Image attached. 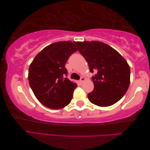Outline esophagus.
I'll return each mask as SVG.
<instances>
[{
    "mask_svg": "<svg viewBox=\"0 0 150 150\" xmlns=\"http://www.w3.org/2000/svg\"><path fill=\"white\" fill-rule=\"evenodd\" d=\"M84 80H85V78H84V77H82L81 78L80 80H79V82H80L81 84H82V82H83Z\"/></svg>",
    "mask_w": 150,
    "mask_h": 150,
    "instance_id": "esophagus-1",
    "label": "esophagus"
}]
</instances>
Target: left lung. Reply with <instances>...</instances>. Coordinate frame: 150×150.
Wrapping results in <instances>:
<instances>
[{
    "label": "left lung",
    "instance_id": "left-lung-1",
    "mask_svg": "<svg viewBox=\"0 0 150 150\" xmlns=\"http://www.w3.org/2000/svg\"><path fill=\"white\" fill-rule=\"evenodd\" d=\"M79 52L90 67L94 84L88 99L97 106L115 104L128 90L130 68L126 60L113 47L99 41L75 42Z\"/></svg>",
    "mask_w": 150,
    "mask_h": 150
}]
</instances>
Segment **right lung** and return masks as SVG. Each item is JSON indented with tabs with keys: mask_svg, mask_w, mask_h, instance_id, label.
Listing matches in <instances>:
<instances>
[{
	"mask_svg": "<svg viewBox=\"0 0 150 150\" xmlns=\"http://www.w3.org/2000/svg\"><path fill=\"white\" fill-rule=\"evenodd\" d=\"M77 49L71 41L57 42L38 53L31 63L28 81L40 103L51 109H60L71 102L77 85L67 78L65 64Z\"/></svg>",
	"mask_w": 150,
	"mask_h": 150,
	"instance_id": "1",
	"label": "right lung"
}]
</instances>
